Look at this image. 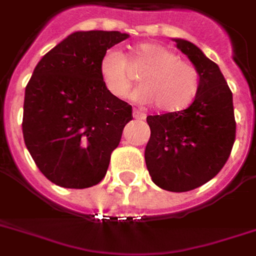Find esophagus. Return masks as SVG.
<instances>
[{
	"label": "esophagus",
	"instance_id": "esophagus-1",
	"mask_svg": "<svg viewBox=\"0 0 256 256\" xmlns=\"http://www.w3.org/2000/svg\"><path fill=\"white\" fill-rule=\"evenodd\" d=\"M132 116H134L136 120H146V114L138 112V110H134V112H132Z\"/></svg>",
	"mask_w": 256,
	"mask_h": 256
}]
</instances>
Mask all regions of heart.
Returning <instances> with one entry per match:
<instances>
[{"label": "heart", "mask_w": 256, "mask_h": 256, "mask_svg": "<svg viewBox=\"0 0 256 256\" xmlns=\"http://www.w3.org/2000/svg\"><path fill=\"white\" fill-rule=\"evenodd\" d=\"M136 61L144 72L132 98L144 104H156L162 112H180L192 104L199 90V73L194 65L179 60L166 46L144 42L136 48ZM100 81L112 96L124 98L132 88L128 60L120 50L108 49L98 65Z\"/></svg>", "instance_id": "b5f03b06"}]
</instances>
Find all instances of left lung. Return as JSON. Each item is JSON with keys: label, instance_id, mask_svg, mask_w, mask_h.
Here are the masks:
<instances>
[{"label": "left lung", "instance_id": "left-lung-1", "mask_svg": "<svg viewBox=\"0 0 256 256\" xmlns=\"http://www.w3.org/2000/svg\"><path fill=\"white\" fill-rule=\"evenodd\" d=\"M199 73V90L184 110L146 118L150 140L144 160L152 182L172 192L194 190L212 179L235 140L232 92L219 66L198 46L172 38Z\"/></svg>", "mask_w": 256, "mask_h": 256}]
</instances>
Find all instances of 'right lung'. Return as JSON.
I'll list each match as a JSON object with an SVG mask.
<instances>
[{
	"label": "right lung",
	"mask_w": 256,
	"mask_h": 256,
	"mask_svg": "<svg viewBox=\"0 0 256 256\" xmlns=\"http://www.w3.org/2000/svg\"><path fill=\"white\" fill-rule=\"evenodd\" d=\"M120 32H76L41 58L25 88L22 132L42 174L65 188H86L106 175L132 106L100 81L106 50Z\"/></svg>",
	"instance_id": "1"
}]
</instances>
